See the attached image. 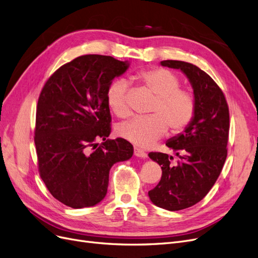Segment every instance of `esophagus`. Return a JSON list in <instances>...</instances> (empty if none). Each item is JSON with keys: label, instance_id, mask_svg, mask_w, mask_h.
I'll use <instances>...</instances> for the list:
<instances>
[{"label": "esophagus", "instance_id": "esophagus-1", "mask_svg": "<svg viewBox=\"0 0 258 258\" xmlns=\"http://www.w3.org/2000/svg\"><path fill=\"white\" fill-rule=\"evenodd\" d=\"M134 154H135L136 156H138V157H141V158H146V157L148 156V154L146 153V152H145L144 150L139 149V148H137V147L134 148Z\"/></svg>", "mask_w": 258, "mask_h": 258}]
</instances>
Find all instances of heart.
Segmentation results:
<instances>
[{
	"label": "heart",
	"mask_w": 258,
	"mask_h": 258,
	"mask_svg": "<svg viewBox=\"0 0 258 258\" xmlns=\"http://www.w3.org/2000/svg\"><path fill=\"white\" fill-rule=\"evenodd\" d=\"M135 79L154 95L149 117H135L117 126L118 134L132 144L147 147L163 137L169 127L172 134L185 132L196 117L197 98L192 90L182 88L178 76L166 68H149L139 71ZM127 84L116 80L106 90L109 109L119 118L127 117Z\"/></svg>",
	"instance_id": "obj_1"
}]
</instances>
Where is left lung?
<instances>
[{
	"mask_svg": "<svg viewBox=\"0 0 258 258\" xmlns=\"http://www.w3.org/2000/svg\"><path fill=\"white\" fill-rule=\"evenodd\" d=\"M160 63L182 70L191 83L197 98V112L191 125L166 144L178 156L177 163L173 164V157L168 154L149 153L163 171L157 186L149 191L151 201L175 212L201 201L220 175L227 156L230 111L223 91L206 72L180 60H163Z\"/></svg>",
	"mask_w": 258,
	"mask_h": 258,
	"instance_id": "1",
	"label": "left lung"
}]
</instances>
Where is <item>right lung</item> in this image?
<instances>
[{
  "instance_id": "1",
  "label": "right lung",
  "mask_w": 258,
  "mask_h": 258,
  "mask_svg": "<svg viewBox=\"0 0 258 258\" xmlns=\"http://www.w3.org/2000/svg\"><path fill=\"white\" fill-rule=\"evenodd\" d=\"M127 67L111 56H79L57 69L41 89L34 136L38 171L50 194L67 206L101 202L112 165L133 155L127 140L107 139L106 90Z\"/></svg>"
}]
</instances>
